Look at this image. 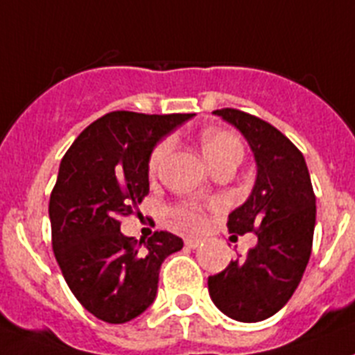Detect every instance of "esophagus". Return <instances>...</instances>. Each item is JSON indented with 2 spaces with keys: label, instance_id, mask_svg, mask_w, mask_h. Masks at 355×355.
Returning <instances> with one entry per match:
<instances>
[{
  "label": "esophagus",
  "instance_id": "1",
  "mask_svg": "<svg viewBox=\"0 0 355 355\" xmlns=\"http://www.w3.org/2000/svg\"><path fill=\"white\" fill-rule=\"evenodd\" d=\"M184 244H187V246L189 248H198L199 244H201V239H198V237H187L184 239Z\"/></svg>",
  "mask_w": 355,
  "mask_h": 355
}]
</instances>
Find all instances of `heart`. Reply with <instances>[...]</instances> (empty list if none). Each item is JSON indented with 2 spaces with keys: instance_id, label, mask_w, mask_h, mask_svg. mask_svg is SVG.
Here are the masks:
<instances>
[{
  "instance_id": "heart-1",
  "label": "heart",
  "mask_w": 355,
  "mask_h": 355,
  "mask_svg": "<svg viewBox=\"0 0 355 355\" xmlns=\"http://www.w3.org/2000/svg\"><path fill=\"white\" fill-rule=\"evenodd\" d=\"M199 144H201L202 154L207 157V162L210 166L217 165V163L235 157L241 162L242 157V145L235 135L230 131H224L219 127H210L199 135ZM171 150V140H163L153 148L150 157H148V171L156 172L165 159V156ZM175 215L181 223L189 224V226H199L202 223V214L196 205H181Z\"/></svg>"
}]
</instances>
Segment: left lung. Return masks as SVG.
I'll list each match as a JSON object with an SVG mask.
<instances>
[{"label": "left lung", "instance_id": "obj_1", "mask_svg": "<svg viewBox=\"0 0 355 355\" xmlns=\"http://www.w3.org/2000/svg\"><path fill=\"white\" fill-rule=\"evenodd\" d=\"M214 114L237 127L257 162L250 198L228 215L237 235L255 232L246 259L208 277L210 298L220 313L244 323L262 322L289 302L307 268L316 224V196L304 154L277 127L239 109Z\"/></svg>", "mask_w": 355, "mask_h": 355}]
</instances>
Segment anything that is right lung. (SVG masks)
<instances>
[{
	"mask_svg": "<svg viewBox=\"0 0 355 355\" xmlns=\"http://www.w3.org/2000/svg\"><path fill=\"white\" fill-rule=\"evenodd\" d=\"M192 116L113 111L87 125L60 162L48 208L51 246L75 298L102 322L140 316L156 298L163 260L183 248L168 232L141 248L120 232V219L148 193L157 141Z\"/></svg>",
	"mask_w": 355,
	"mask_h": 355,
	"instance_id": "right-lung-1",
	"label": "right lung"
}]
</instances>
